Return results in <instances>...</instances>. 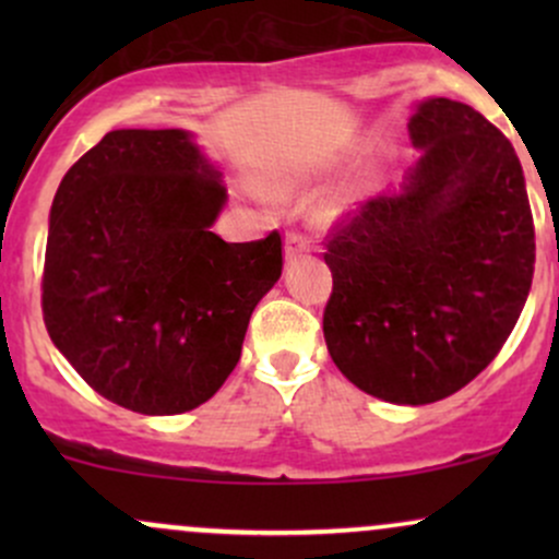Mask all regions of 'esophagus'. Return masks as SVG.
<instances>
[{"mask_svg": "<svg viewBox=\"0 0 559 559\" xmlns=\"http://www.w3.org/2000/svg\"><path fill=\"white\" fill-rule=\"evenodd\" d=\"M284 252H286V260H297L301 254L310 252V241L305 239V236L297 234V230H288L286 234V241H284Z\"/></svg>", "mask_w": 559, "mask_h": 559, "instance_id": "34e87169", "label": "esophagus"}]
</instances>
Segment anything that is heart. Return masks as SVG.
I'll use <instances>...</instances> for the list:
<instances>
[{"instance_id":"obj_1","label":"heart","mask_w":559,"mask_h":559,"mask_svg":"<svg viewBox=\"0 0 559 559\" xmlns=\"http://www.w3.org/2000/svg\"><path fill=\"white\" fill-rule=\"evenodd\" d=\"M301 181L294 176H273L271 181H267V191H273L275 197H294L299 191ZM365 194V186L362 183H355V186H346V189L336 191L329 202L323 204V215L325 217H342L349 213L352 207H355L357 202H360V197Z\"/></svg>"}]
</instances>
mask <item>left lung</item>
I'll use <instances>...</instances> for the list:
<instances>
[{"mask_svg":"<svg viewBox=\"0 0 559 559\" xmlns=\"http://www.w3.org/2000/svg\"><path fill=\"white\" fill-rule=\"evenodd\" d=\"M409 139L423 155L400 191L370 199L329 236L331 360L365 394L431 404L499 355L534 278V217L521 159L463 102L428 96Z\"/></svg>","mask_w":559,"mask_h":559,"instance_id":"1","label":"left lung"}]
</instances>
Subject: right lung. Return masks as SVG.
Returning a JSON list of instances; mask_svg holds the SVG:
<instances>
[{
    "mask_svg": "<svg viewBox=\"0 0 559 559\" xmlns=\"http://www.w3.org/2000/svg\"><path fill=\"white\" fill-rule=\"evenodd\" d=\"M221 173L181 128H120L62 178L49 213L44 325L96 394L141 415L207 402L281 278V236L213 234Z\"/></svg>",
    "mask_w": 559,
    "mask_h": 559,
    "instance_id": "add662e5",
    "label": "right lung"
}]
</instances>
